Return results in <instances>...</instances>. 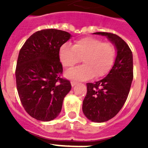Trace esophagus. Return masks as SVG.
<instances>
[{
  "label": "esophagus",
  "instance_id": "esophagus-1",
  "mask_svg": "<svg viewBox=\"0 0 148 148\" xmlns=\"http://www.w3.org/2000/svg\"><path fill=\"white\" fill-rule=\"evenodd\" d=\"M71 84L72 87H74V86H75L77 84V82H76V81H71Z\"/></svg>",
  "mask_w": 148,
  "mask_h": 148
}]
</instances>
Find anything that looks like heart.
I'll return each instance as SVG.
<instances>
[{"instance_id":"obj_1","label":"heart","mask_w":148,"mask_h":148,"mask_svg":"<svg viewBox=\"0 0 148 148\" xmlns=\"http://www.w3.org/2000/svg\"><path fill=\"white\" fill-rule=\"evenodd\" d=\"M59 58L64 67L70 69L81 61L84 64L66 73L68 78L84 81L95 76L102 77L108 74L114 63L116 48L114 44L103 42L94 37L77 40L73 47L63 45L59 50Z\"/></svg>"}]
</instances>
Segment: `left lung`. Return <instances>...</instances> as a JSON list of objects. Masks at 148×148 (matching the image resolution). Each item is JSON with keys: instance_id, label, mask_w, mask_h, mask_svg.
<instances>
[{"instance_id": "8db88e82", "label": "left lung", "mask_w": 148, "mask_h": 148, "mask_svg": "<svg viewBox=\"0 0 148 148\" xmlns=\"http://www.w3.org/2000/svg\"><path fill=\"white\" fill-rule=\"evenodd\" d=\"M106 36L117 48L114 64L109 74L95 83L87 84V95L82 110L91 121L104 122L114 117L124 106L133 81V54L121 38L108 32H96Z\"/></svg>"}]
</instances>
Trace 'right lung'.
<instances>
[{"mask_svg": "<svg viewBox=\"0 0 148 148\" xmlns=\"http://www.w3.org/2000/svg\"><path fill=\"white\" fill-rule=\"evenodd\" d=\"M71 38L66 31L45 29L33 34L20 50L15 70L18 95L24 110L34 118L49 121L60 114L71 89L61 77L59 50Z\"/></svg>", "mask_w": 148, "mask_h": 148, "instance_id": "obj_1", "label": "right lung"}]
</instances>
